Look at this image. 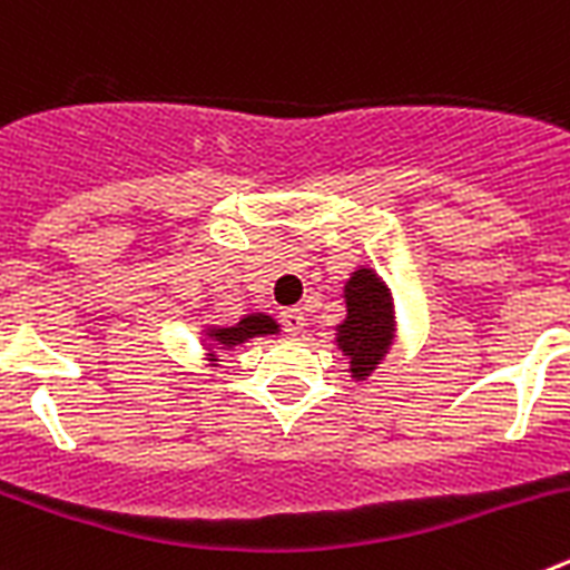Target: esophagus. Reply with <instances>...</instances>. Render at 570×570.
<instances>
[{"instance_id": "obj_1", "label": "esophagus", "mask_w": 570, "mask_h": 570, "mask_svg": "<svg viewBox=\"0 0 570 570\" xmlns=\"http://www.w3.org/2000/svg\"><path fill=\"white\" fill-rule=\"evenodd\" d=\"M282 325H285V331H288L291 336H299L302 328H305V314H302L299 308H291L282 314Z\"/></svg>"}]
</instances>
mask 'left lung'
<instances>
[{"mask_svg": "<svg viewBox=\"0 0 570 570\" xmlns=\"http://www.w3.org/2000/svg\"><path fill=\"white\" fill-rule=\"evenodd\" d=\"M342 296L347 314L334 328V342L347 360L351 376L362 382L374 374L396 342L394 294L374 268L360 265L345 282Z\"/></svg>", "mask_w": 570, "mask_h": 570, "instance_id": "8db88e82", "label": "left lung"}]
</instances>
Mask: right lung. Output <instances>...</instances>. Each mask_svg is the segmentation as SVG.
<instances>
[{
  "label": "right lung",
  "instance_id": "right-lung-1",
  "mask_svg": "<svg viewBox=\"0 0 570 570\" xmlns=\"http://www.w3.org/2000/svg\"><path fill=\"white\" fill-rule=\"evenodd\" d=\"M279 334V322L268 314H248L242 316L236 325H228V328H219V325H205L203 328V345L205 354H208L210 365L219 362V351H230L236 345H245L248 340H256V336H271Z\"/></svg>",
  "mask_w": 570,
  "mask_h": 570
}]
</instances>
